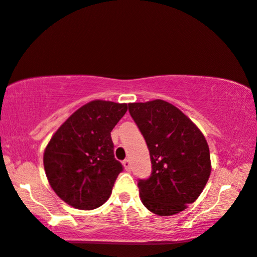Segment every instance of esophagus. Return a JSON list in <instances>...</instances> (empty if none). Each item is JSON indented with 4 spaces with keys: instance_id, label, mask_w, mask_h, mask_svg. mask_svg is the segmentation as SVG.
Returning <instances> with one entry per match:
<instances>
[{
    "instance_id": "esophagus-1",
    "label": "esophagus",
    "mask_w": 257,
    "mask_h": 257,
    "mask_svg": "<svg viewBox=\"0 0 257 257\" xmlns=\"http://www.w3.org/2000/svg\"><path fill=\"white\" fill-rule=\"evenodd\" d=\"M123 167H124V169L126 170V172H131L132 167H131V161H129L128 159H125L124 161H123Z\"/></svg>"
}]
</instances>
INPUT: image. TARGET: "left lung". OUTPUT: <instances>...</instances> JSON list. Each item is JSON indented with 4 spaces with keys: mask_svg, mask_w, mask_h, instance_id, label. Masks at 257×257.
I'll list each match as a JSON object with an SVG mask.
<instances>
[{
    "mask_svg": "<svg viewBox=\"0 0 257 257\" xmlns=\"http://www.w3.org/2000/svg\"><path fill=\"white\" fill-rule=\"evenodd\" d=\"M128 105L152 160V175L138 183L143 206L160 216L181 213L196 201L210 176L207 140L169 102L154 100Z\"/></svg>",
    "mask_w": 257,
    "mask_h": 257,
    "instance_id": "left-lung-1",
    "label": "left lung"
}]
</instances>
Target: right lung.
<instances>
[{
  "label": "right lung",
  "instance_id": "add662e5",
  "mask_svg": "<svg viewBox=\"0 0 257 257\" xmlns=\"http://www.w3.org/2000/svg\"><path fill=\"white\" fill-rule=\"evenodd\" d=\"M126 103L95 100L82 105L51 136L43 154L50 187L81 210L102 206L111 195L122 164L114 156L110 132Z\"/></svg>",
  "mask_w": 257,
  "mask_h": 257
}]
</instances>
